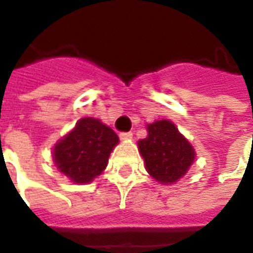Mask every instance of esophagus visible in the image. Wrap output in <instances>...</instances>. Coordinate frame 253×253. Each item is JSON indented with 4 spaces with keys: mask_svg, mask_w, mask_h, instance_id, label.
I'll use <instances>...</instances> for the list:
<instances>
[{
    "mask_svg": "<svg viewBox=\"0 0 253 253\" xmlns=\"http://www.w3.org/2000/svg\"><path fill=\"white\" fill-rule=\"evenodd\" d=\"M119 137H121V139H130V138H132V132L131 131L121 132V134H119Z\"/></svg>",
    "mask_w": 253,
    "mask_h": 253,
    "instance_id": "34e87169",
    "label": "esophagus"
}]
</instances>
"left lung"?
Wrapping results in <instances>:
<instances>
[{
  "instance_id": "8db88e82",
  "label": "left lung",
  "mask_w": 253,
  "mask_h": 253,
  "mask_svg": "<svg viewBox=\"0 0 253 253\" xmlns=\"http://www.w3.org/2000/svg\"><path fill=\"white\" fill-rule=\"evenodd\" d=\"M146 169L157 181L175 183L186 175L194 163L195 152L169 121L148 125V137L138 142Z\"/></svg>"
}]
</instances>
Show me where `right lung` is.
I'll list each match as a JSON object with an SVG mask.
<instances>
[{
  "label": "right lung",
  "instance_id": "right-lung-1",
  "mask_svg": "<svg viewBox=\"0 0 253 253\" xmlns=\"http://www.w3.org/2000/svg\"><path fill=\"white\" fill-rule=\"evenodd\" d=\"M119 142L116 132L99 119L84 118L54 148V161L74 183H89L108 163L112 149Z\"/></svg>",
  "mask_w": 253,
  "mask_h": 253
}]
</instances>
